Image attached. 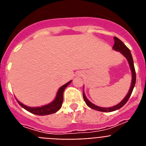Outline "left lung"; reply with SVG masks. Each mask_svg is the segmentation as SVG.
I'll return each mask as SVG.
<instances>
[{"label":"left lung","mask_w":146,"mask_h":146,"mask_svg":"<svg viewBox=\"0 0 146 146\" xmlns=\"http://www.w3.org/2000/svg\"><path fill=\"white\" fill-rule=\"evenodd\" d=\"M115 40V43L114 45H113V49L115 51H118V52H121L122 55L127 59L128 60V63L129 64L130 69H131V86H130V88L129 90L128 94H126V96H125L124 99L122 100L120 103H118V104H116L115 106L111 107V108H102V107H99L95 105L94 104L91 103V102L89 101L88 99L86 98V95H85L84 91L82 92V95H83V99H84L85 102H86V104L89 108H92L94 110H98V111H101V112H113L115 111V110H117L120 109L127 102V101L129 99L130 96H131V93H132V91H133L134 87L135 86V82H136V73H135V66H134V62H133V58H132V56H131V52H130L129 49L126 47V45L121 42L119 38H118L117 37H114Z\"/></svg>","instance_id":"8db88e82"}]
</instances>
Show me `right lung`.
Listing matches in <instances>:
<instances>
[{"label": "right lung", "instance_id": "1", "mask_svg": "<svg viewBox=\"0 0 146 146\" xmlns=\"http://www.w3.org/2000/svg\"><path fill=\"white\" fill-rule=\"evenodd\" d=\"M71 82H72V80L66 83L64 86H62L58 91L57 95H56L53 101L52 102H50V104L44 105V106L38 107V108H31V107L26 106L25 104H23V103L18 101L17 99V101L22 108L26 110L27 111L33 113V114L38 115H47L52 114V113H55L58 111L60 108H61L63 100H64V98H63L64 91L66 88L70 84Z\"/></svg>", "mask_w": 146, "mask_h": 146}]
</instances>
